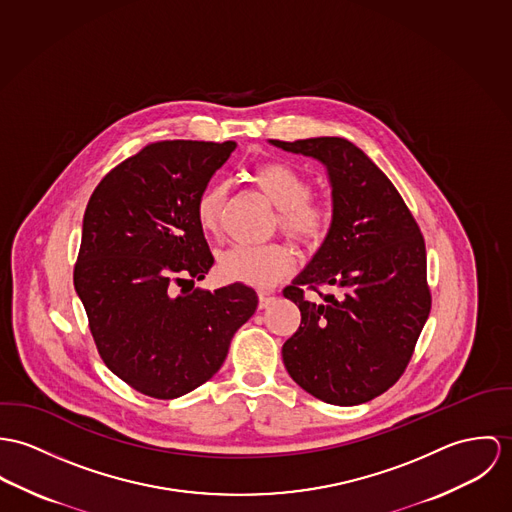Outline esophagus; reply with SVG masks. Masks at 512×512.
<instances>
[{
  "label": "esophagus",
  "instance_id": "esophagus-1",
  "mask_svg": "<svg viewBox=\"0 0 512 512\" xmlns=\"http://www.w3.org/2000/svg\"><path fill=\"white\" fill-rule=\"evenodd\" d=\"M273 302H275V296H271V294H259V310L269 308Z\"/></svg>",
  "mask_w": 512,
  "mask_h": 512
}]
</instances>
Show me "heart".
<instances>
[{
  "label": "heart",
  "instance_id": "b5f03b06",
  "mask_svg": "<svg viewBox=\"0 0 512 512\" xmlns=\"http://www.w3.org/2000/svg\"><path fill=\"white\" fill-rule=\"evenodd\" d=\"M253 184L279 208V226L286 235L304 247H320L328 237L334 212L326 202L314 200L312 180L306 172L283 163L269 161L253 167L249 172ZM228 190L224 184L206 186L194 206L196 222L208 235H216L222 228ZM294 251L283 243L269 245H237L220 255L218 275L226 283H239L267 290L283 281L294 269Z\"/></svg>",
  "mask_w": 512,
  "mask_h": 512
}]
</instances>
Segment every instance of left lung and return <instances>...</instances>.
<instances>
[{
    "label": "left lung",
    "instance_id": "1",
    "mask_svg": "<svg viewBox=\"0 0 512 512\" xmlns=\"http://www.w3.org/2000/svg\"><path fill=\"white\" fill-rule=\"evenodd\" d=\"M269 143L320 161L334 204L328 237L283 290L302 316L284 341V367L294 383L328 404L367 402L400 379L428 320L424 237L387 174L351 141ZM304 285L323 300L306 301ZM320 285L337 292L324 295Z\"/></svg>",
    "mask_w": 512,
    "mask_h": 512
}]
</instances>
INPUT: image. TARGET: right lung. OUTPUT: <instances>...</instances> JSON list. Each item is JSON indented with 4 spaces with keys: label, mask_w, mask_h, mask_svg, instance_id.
Listing matches in <instances>:
<instances>
[{
    "label": "right lung",
    "mask_w": 512,
    "mask_h": 512,
    "mask_svg": "<svg viewBox=\"0 0 512 512\" xmlns=\"http://www.w3.org/2000/svg\"><path fill=\"white\" fill-rule=\"evenodd\" d=\"M237 145L159 141L108 172L84 212L74 288L108 369L147 397H182L212 379L257 292L194 288L214 257L198 194Z\"/></svg>",
    "instance_id": "add662e5"
}]
</instances>
